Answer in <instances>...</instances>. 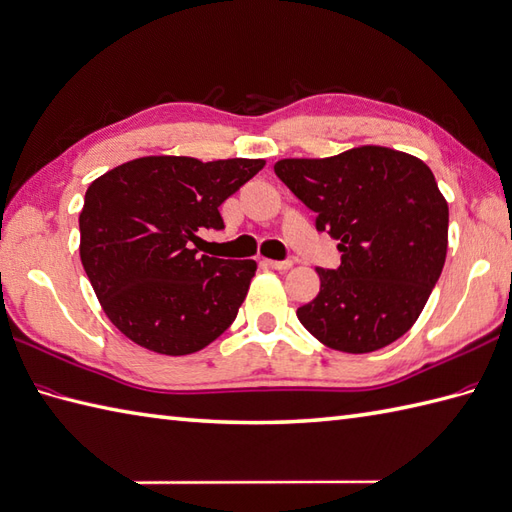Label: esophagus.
Returning a JSON list of instances; mask_svg holds the SVG:
<instances>
[{
  "mask_svg": "<svg viewBox=\"0 0 512 512\" xmlns=\"http://www.w3.org/2000/svg\"><path fill=\"white\" fill-rule=\"evenodd\" d=\"M264 264H266L268 268H275V270H288V268L292 266V261H288V259H283V261H277V259H264Z\"/></svg>",
  "mask_w": 512,
  "mask_h": 512,
  "instance_id": "esophagus-1",
  "label": "esophagus"
}]
</instances>
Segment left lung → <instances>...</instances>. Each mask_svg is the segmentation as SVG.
Segmentation results:
<instances>
[{
	"instance_id": "obj_1",
	"label": "left lung",
	"mask_w": 512,
	"mask_h": 512,
	"mask_svg": "<svg viewBox=\"0 0 512 512\" xmlns=\"http://www.w3.org/2000/svg\"><path fill=\"white\" fill-rule=\"evenodd\" d=\"M275 174L342 253L336 270L318 268L320 292L296 310L301 325L344 353L401 338L445 266L449 209L432 170L412 154L362 146L327 159H283Z\"/></svg>"
}]
</instances>
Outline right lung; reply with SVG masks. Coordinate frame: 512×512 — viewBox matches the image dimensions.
Masks as SVG:
<instances>
[{
  "label": "right lung",
  "instance_id": "obj_1",
  "mask_svg": "<svg viewBox=\"0 0 512 512\" xmlns=\"http://www.w3.org/2000/svg\"><path fill=\"white\" fill-rule=\"evenodd\" d=\"M264 168L261 159L202 163L141 157L89 185L80 259L111 323L163 355L205 349L231 327L255 277L253 259L198 255L218 207Z\"/></svg>",
  "mask_w": 512,
  "mask_h": 512
}]
</instances>
